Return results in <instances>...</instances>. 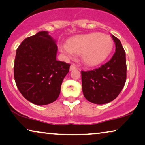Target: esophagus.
<instances>
[{
  "mask_svg": "<svg viewBox=\"0 0 145 145\" xmlns=\"http://www.w3.org/2000/svg\"><path fill=\"white\" fill-rule=\"evenodd\" d=\"M77 67L74 64H72V65H70V67H69V70L71 71V70H74V69H76Z\"/></svg>",
  "mask_w": 145,
  "mask_h": 145,
  "instance_id": "1",
  "label": "esophagus"
}]
</instances>
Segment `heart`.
<instances>
[{"instance_id": "1", "label": "heart", "mask_w": 145, "mask_h": 145, "mask_svg": "<svg viewBox=\"0 0 145 145\" xmlns=\"http://www.w3.org/2000/svg\"><path fill=\"white\" fill-rule=\"evenodd\" d=\"M112 38L100 33L79 35L70 38L67 43L60 44L59 49L67 58H73L75 54H81L86 65L96 67L107 59L113 49Z\"/></svg>"}]
</instances>
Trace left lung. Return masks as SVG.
I'll return each mask as SVG.
<instances>
[{"label": "left lung", "instance_id": "obj_1", "mask_svg": "<svg viewBox=\"0 0 145 145\" xmlns=\"http://www.w3.org/2000/svg\"><path fill=\"white\" fill-rule=\"evenodd\" d=\"M116 51L110 60L98 68L82 71V91L89 102L103 104L112 101L124 88L126 79V54L121 42L112 35Z\"/></svg>", "mask_w": 145, "mask_h": 145}]
</instances>
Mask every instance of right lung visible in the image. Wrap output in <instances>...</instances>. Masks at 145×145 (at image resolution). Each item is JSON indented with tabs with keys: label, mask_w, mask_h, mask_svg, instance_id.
I'll list each match as a JSON object with an SVG mask.
<instances>
[{
	"label": "right lung",
	"mask_w": 145,
	"mask_h": 145,
	"mask_svg": "<svg viewBox=\"0 0 145 145\" xmlns=\"http://www.w3.org/2000/svg\"><path fill=\"white\" fill-rule=\"evenodd\" d=\"M57 46L47 31L25 39L16 51L14 78L25 98L37 105H46L59 96L69 63L56 59Z\"/></svg>",
	"instance_id": "right-lung-1"
}]
</instances>
